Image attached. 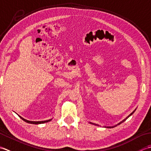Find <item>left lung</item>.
<instances>
[{"mask_svg":"<svg viewBox=\"0 0 151 151\" xmlns=\"http://www.w3.org/2000/svg\"><path fill=\"white\" fill-rule=\"evenodd\" d=\"M136 109H135L134 111L133 112H132V113H130V115H129L128 116H127V117H126L124 119H123L122 120V121H121V122H119L118 123V124H116V125H115V126H113V127H105V128H114V127H116V126H118V125H119V124H121V123H122L123 122H124L125 121H126V120H127L128 117H129V116H130L132 114H133V113L135 112V111H136ZM89 123H91V124H94V125H95V126H99V125H98V124H94V123H93V122H89Z\"/></svg>","mask_w":151,"mask_h":151,"instance_id":"8db88e82","label":"left lung"}]
</instances>
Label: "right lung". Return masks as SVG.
<instances>
[{
	"instance_id": "right-lung-1",
	"label": "right lung",
	"mask_w": 151,
	"mask_h": 151,
	"mask_svg": "<svg viewBox=\"0 0 151 151\" xmlns=\"http://www.w3.org/2000/svg\"><path fill=\"white\" fill-rule=\"evenodd\" d=\"M19 117H20L21 119H22V120H23V121H24V122H27V123H29V124H43V123L50 122V121H51V120H52V119H50V120H47V121H28V120H27V119H24V118H23L22 116H19Z\"/></svg>"
}]
</instances>
